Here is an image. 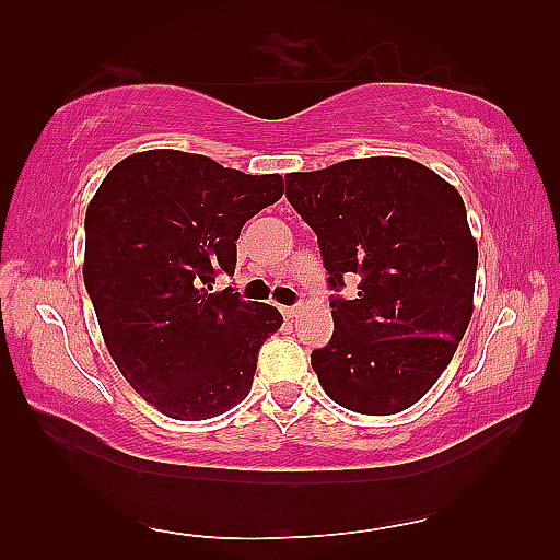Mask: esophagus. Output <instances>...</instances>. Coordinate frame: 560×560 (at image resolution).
Here are the masks:
<instances>
[{"instance_id":"1","label":"esophagus","mask_w":560,"mask_h":560,"mask_svg":"<svg viewBox=\"0 0 560 560\" xmlns=\"http://www.w3.org/2000/svg\"><path fill=\"white\" fill-rule=\"evenodd\" d=\"M299 313H301V305H283L281 307V315L287 317V319H293Z\"/></svg>"}]
</instances>
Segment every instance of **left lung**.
I'll return each mask as SVG.
<instances>
[{"mask_svg": "<svg viewBox=\"0 0 560 560\" xmlns=\"http://www.w3.org/2000/svg\"><path fill=\"white\" fill-rule=\"evenodd\" d=\"M317 235L335 335L311 353L339 407L389 416L419 401L455 355L474 311L479 249L459 192L411 159H351L287 175ZM362 279L353 302L338 291Z\"/></svg>", "mask_w": 560, "mask_h": 560, "instance_id": "obj_1", "label": "left lung"}]
</instances>
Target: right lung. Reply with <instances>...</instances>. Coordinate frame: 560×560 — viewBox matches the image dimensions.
<instances>
[{
	"label": "right lung",
	"mask_w": 560,
	"mask_h": 560,
	"mask_svg": "<svg viewBox=\"0 0 560 560\" xmlns=\"http://www.w3.org/2000/svg\"><path fill=\"white\" fill-rule=\"evenodd\" d=\"M281 195V175L156 149L117 163L91 199L83 283L105 347L171 419H211L253 387L261 343L283 317L213 283L233 277L243 225Z\"/></svg>",
	"instance_id": "obj_1"
}]
</instances>
